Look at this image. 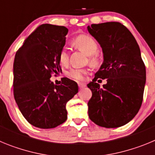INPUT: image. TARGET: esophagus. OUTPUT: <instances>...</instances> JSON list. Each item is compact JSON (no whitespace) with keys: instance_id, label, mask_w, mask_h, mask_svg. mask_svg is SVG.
<instances>
[{"instance_id":"1","label":"esophagus","mask_w":155,"mask_h":155,"mask_svg":"<svg viewBox=\"0 0 155 155\" xmlns=\"http://www.w3.org/2000/svg\"><path fill=\"white\" fill-rule=\"evenodd\" d=\"M85 84H84V83H78V87L80 89H81V88H84V87H85Z\"/></svg>"}]
</instances>
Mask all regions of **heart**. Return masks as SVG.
Wrapping results in <instances>:
<instances>
[{
    "label": "heart",
    "mask_w": 155,
    "mask_h": 155,
    "mask_svg": "<svg viewBox=\"0 0 155 155\" xmlns=\"http://www.w3.org/2000/svg\"><path fill=\"white\" fill-rule=\"evenodd\" d=\"M73 45L84 52L86 55L88 56V62L93 68H98L103 62V57L98 53V46L95 40L91 36L84 34L77 35L72 40ZM60 61L61 64H67L69 60V53L67 47H63L60 53ZM88 73V69L86 68H73L69 70L68 72V76L71 78L76 81H82L84 79V77Z\"/></svg>",
    "instance_id": "b5f03b06"
}]
</instances>
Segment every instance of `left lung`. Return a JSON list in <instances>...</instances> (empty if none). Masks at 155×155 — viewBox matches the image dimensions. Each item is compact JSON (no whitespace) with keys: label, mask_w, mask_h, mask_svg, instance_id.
<instances>
[{"label":"left lung","mask_w":155,"mask_h":155,"mask_svg":"<svg viewBox=\"0 0 155 155\" xmlns=\"http://www.w3.org/2000/svg\"><path fill=\"white\" fill-rule=\"evenodd\" d=\"M89 33L102 48L104 62L87 84L88 116L99 127L116 128L132 120L143 102L146 68L136 39L118 21L92 24ZM98 78L107 79L100 88Z\"/></svg>","instance_id":"left-lung-1"}]
</instances>
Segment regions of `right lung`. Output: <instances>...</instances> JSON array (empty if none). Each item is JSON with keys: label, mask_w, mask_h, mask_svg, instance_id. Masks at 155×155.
<instances>
[{"label": "right lung", "mask_w": 155, "mask_h": 155, "mask_svg": "<svg viewBox=\"0 0 155 155\" xmlns=\"http://www.w3.org/2000/svg\"><path fill=\"white\" fill-rule=\"evenodd\" d=\"M68 29L41 25L16 52L13 65V92L25 120L35 127L50 129L68 118L66 104L78 92L76 82L63 78L61 84L50 81L61 69L60 53Z\"/></svg>", "instance_id": "right-lung-1"}]
</instances>
